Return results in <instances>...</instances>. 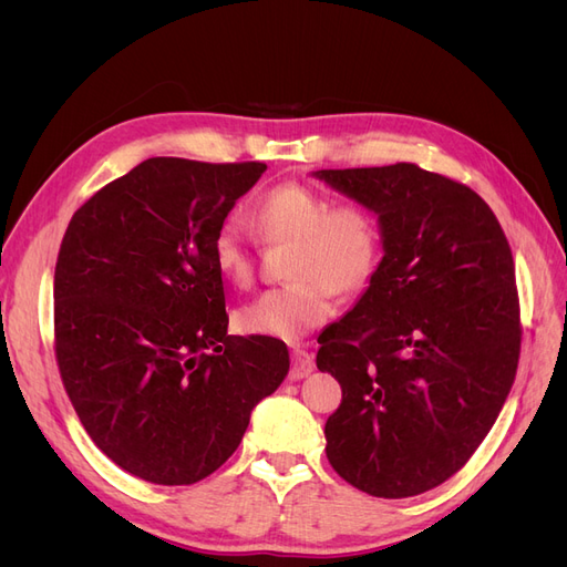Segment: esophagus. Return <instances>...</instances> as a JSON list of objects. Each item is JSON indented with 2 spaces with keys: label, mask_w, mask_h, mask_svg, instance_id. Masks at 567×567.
<instances>
[{
  "label": "esophagus",
  "mask_w": 567,
  "mask_h": 567,
  "mask_svg": "<svg viewBox=\"0 0 567 567\" xmlns=\"http://www.w3.org/2000/svg\"><path fill=\"white\" fill-rule=\"evenodd\" d=\"M290 357H293V364H290V381H300V379H305V375L312 373L315 359L310 352L296 348Z\"/></svg>",
  "instance_id": "obj_1"
}]
</instances>
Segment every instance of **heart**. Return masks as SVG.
<instances>
[{
  "mask_svg": "<svg viewBox=\"0 0 567 567\" xmlns=\"http://www.w3.org/2000/svg\"><path fill=\"white\" fill-rule=\"evenodd\" d=\"M252 225L267 244H293L288 286L269 288L236 321L241 331L296 342L333 315V293L364 288L379 262V219L362 203L331 205L315 188L286 182L252 203ZM217 271L229 284L252 281V238L241 221L221 219L210 241Z\"/></svg>",
  "mask_w": 567,
  "mask_h": 567,
  "instance_id": "obj_1",
  "label": "heart"
}]
</instances>
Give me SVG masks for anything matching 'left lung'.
<instances>
[{
    "mask_svg": "<svg viewBox=\"0 0 567 567\" xmlns=\"http://www.w3.org/2000/svg\"><path fill=\"white\" fill-rule=\"evenodd\" d=\"M379 219L383 257L319 336L342 388L326 456L357 489L402 499L442 485L485 440L520 354L516 267L473 188L419 165L317 169Z\"/></svg>",
    "mask_w": 567,
    "mask_h": 567,
    "instance_id": "1",
    "label": "left lung"
}]
</instances>
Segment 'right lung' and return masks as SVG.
I'll return each instance as SVG.
<instances>
[{
	"instance_id": "obj_1",
	"label": "right lung",
	"mask_w": 567,
	"mask_h": 567,
	"mask_svg": "<svg viewBox=\"0 0 567 567\" xmlns=\"http://www.w3.org/2000/svg\"><path fill=\"white\" fill-rule=\"evenodd\" d=\"M265 163L148 158L73 215L54 274L56 362L96 447L156 485L225 463L290 369L284 340L229 336L210 241Z\"/></svg>"
}]
</instances>
